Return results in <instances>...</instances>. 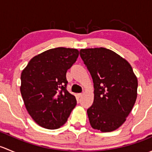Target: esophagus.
Segmentation results:
<instances>
[{
	"label": "esophagus",
	"mask_w": 152,
	"mask_h": 152,
	"mask_svg": "<svg viewBox=\"0 0 152 152\" xmlns=\"http://www.w3.org/2000/svg\"><path fill=\"white\" fill-rule=\"evenodd\" d=\"M82 95H83V93H78V94H77V96H78V98H80V97H82Z\"/></svg>",
	"instance_id": "esophagus-1"
}]
</instances>
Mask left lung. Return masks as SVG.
Listing matches in <instances>:
<instances>
[{
	"label": "left lung",
	"instance_id": "8db88e82",
	"mask_svg": "<svg viewBox=\"0 0 152 152\" xmlns=\"http://www.w3.org/2000/svg\"><path fill=\"white\" fill-rule=\"evenodd\" d=\"M79 53L93 81L94 100L87 110L90 125L102 132L114 131L134 107L137 77L131 65L110 49H81Z\"/></svg>",
	"mask_w": 152,
	"mask_h": 152
}]
</instances>
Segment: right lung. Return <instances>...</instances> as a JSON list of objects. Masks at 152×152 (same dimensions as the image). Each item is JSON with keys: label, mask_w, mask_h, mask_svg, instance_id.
<instances>
[{"label": "right lung", "mask_w": 152, "mask_h": 152, "mask_svg": "<svg viewBox=\"0 0 152 152\" xmlns=\"http://www.w3.org/2000/svg\"><path fill=\"white\" fill-rule=\"evenodd\" d=\"M78 56L77 49H49L34 56L23 70L21 96L28 114L40 126L59 128L76 107V98L66 89V73Z\"/></svg>", "instance_id": "1"}]
</instances>
